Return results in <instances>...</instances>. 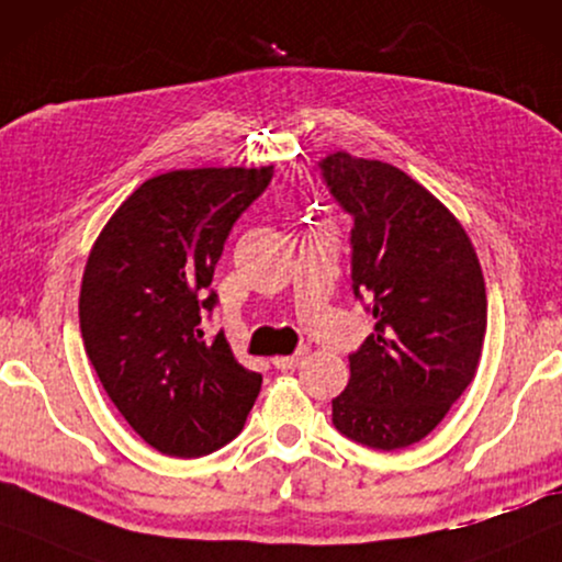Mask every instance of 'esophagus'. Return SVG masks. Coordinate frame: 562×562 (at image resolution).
Here are the masks:
<instances>
[{"label":"esophagus","mask_w":562,"mask_h":562,"mask_svg":"<svg viewBox=\"0 0 562 562\" xmlns=\"http://www.w3.org/2000/svg\"><path fill=\"white\" fill-rule=\"evenodd\" d=\"M303 357H305V353L300 351V353H292V357H274L272 363H274V369H282V371L284 369H295L297 363L303 361Z\"/></svg>","instance_id":"1"}]
</instances>
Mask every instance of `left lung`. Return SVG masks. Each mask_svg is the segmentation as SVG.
<instances>
[{
  "instance_id": "8db88e82",
  "label": "left lung",
  "mask_w": 562,
  "mask_h": 562,
  "mask_svg": "<svg viewBox=\"0 0 562 562\" xmlns=\"http://www.w3.org/2000/svg\"><path fill=\"white\" fill-rule=\"evenodd\" d=\"M321 168L353 216V295L371 300L376 321L349 357L334 425L369 448H407L438 428L476 376L484 272L461 221L407 172L346 153Z\"/></svg>"
}]
</instances>
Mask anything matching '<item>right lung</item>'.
I'll return each mask as SVG.
<instances>
[{
	"label": "right lung",
	"instance_id": "1",
	"mask_svg": "<svg viewBox=\"0 0 562 562\" xmlns=\"http://www.w3.org/2000/svg\"><path fill=\"white\" fill-rule=\"evenodd\" d=\"M274 168L170 170L142 183L93 241L78 297L86 353L137 436L165 456L199 458L244 428L262 374L201 315L234 221Z\"/></svg>",
	"mask_w": 562,
	"mask_h": 562
}]
</instances>
